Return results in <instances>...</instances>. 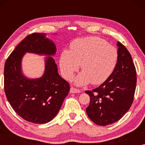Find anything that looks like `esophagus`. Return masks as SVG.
<instances>
[{
    "instance_id": "1",
    "label": "esophagus",
    "mask_w": 145,
    "mask_h": 145,
    "mask_svg": "<svg viewBox=\"0 0 145 145\" xmlns=\"http://www.w3.org/2000/svg\"><path fill=\"white\" fill-rule=\"evenodd\" d=\"M70 92L71 93H80V90H79V89L74 88V87H71L70 89Z\"/></svg>"
}]
</instances>
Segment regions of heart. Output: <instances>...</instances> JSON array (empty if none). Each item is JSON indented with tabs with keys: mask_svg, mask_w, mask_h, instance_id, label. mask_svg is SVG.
Returning a JSON list of instances; mask_svg holds the SVG:
<instances>
[{
	"mask_svg": "<svg viewBox=\"0 0 145 145\" xmlns=\"http://www.w3.org/2000/svg\"><path fill=\"white\" fill-rule=\"evenodd\" d=\"M70 47V51H63L60 67L65 78L69 79L81 64L83 71L74 79L78 86L90 82L102 84L114 72L118 60V49L104 39L98 37L77 39Z\"/></svg>",
	"mask_w": 145,
	"mask_h": 145,
	"instance_id": "b5f03b06",
	"label": "heart"
}]
</instances>
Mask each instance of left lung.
Wrapping results in <instances>:
<instances>
[{"instance_id": "8db88e82", "label": "left lung", "mask_w": 145, "mask_h": 145, "mask_svg": "<svg viewBox=\"0 0 145 145\" xmlns=\"http://www.w3.org/2000/svg\"><path fill=\"white\" fill-rule=\"evenodd\" d=\"M118 60L111 76L98 88L86 90L90 102L86 109L88 118L98 125L118 121L133 104L137 84V72L131 55L118 41Z\"/></svg>"}]
</instances>
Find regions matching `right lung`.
Masks as SVG:
<instances>
[{"mask_svg": "<svg viewBox=\"0 0 145 145\" xmlns=\"http://www.w3.org/2000/svg\"><path fill=\"white\" fill-rule=\"evenodd\" d=\"M56 46L45 33H33L25 37L5 62L4 84L6 96L15 112L27 121L42 124L57 116L70 90L69 82L61 78L52 57L45 59V72L30 79L22 72V59L25 53L54 55Z\"/></svg>", "mask_w": 145, "mask_h": 145, "instance_id": "right-lung-1", "label": "right lung"}]
</instances>
